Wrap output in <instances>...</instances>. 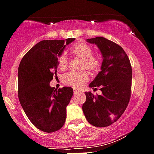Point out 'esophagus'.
I'll return each instance as SVG.
<instances>
[{
  "label": "esophagus",
  "mask_w": 154,
  "mask_h": 154,
  "mask_svg": "<svg viewBox=\"0 0 154 154\" xmlns=\"http://www.w3.org/2000/svg\"><path fill=\"white\" fill-rule=\"evenodd\" d=\"M73 92H74V94H75L79 93L80 91L79 90H77V89H73Z\"/></svg>",
  "instance_id": "obj_1"
}]
</instances>
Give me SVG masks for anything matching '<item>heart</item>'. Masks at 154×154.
I'll return each instance as SVG.
<instances>
[{
  "label": "heart",
  "mask_w": 154,
  "mask_h": 154,
  "mask_svg": "<svg viewBox=\"0 0 154 154\" xmlns=\"http://www.w3.org/2000/svg\"><path fill=\"white\" fill-rule=\"evenodd\" d=\"M70 52L83 59V68L91 71H95L100 65V59L93 55V49L85 43H77L70 48ZM57 65L60 69L64 70L68 66V58L65 54L60 55L57 60ZM88 80L87 72L71 71L63 76V82L66 85L74 88H79Z\"/></svg>",
  "instance_id": "1"
}]
</instances>
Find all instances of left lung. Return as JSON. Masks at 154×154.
I'll return each mask as SVG.
<instances>
[{
  "label": "left lung",
  "instance_id": "1",
  "mask_svg": "<svg viewBox=\"0 0 154 154\" xmlns=\"http://www.w3.org/2000/svg\"><path fill=\"white\" fill-rule=\"evenodd\" d=\"M101 52L103 62L89 87H100L101 95L85 92L82 109L86 119L96 127L112 125L122 115L131 97V69L130 60L122 47L103 37L87 39Z\"/></svg>",
  "mask_w": 154,
  "mask_h": 154
}]
</instances>
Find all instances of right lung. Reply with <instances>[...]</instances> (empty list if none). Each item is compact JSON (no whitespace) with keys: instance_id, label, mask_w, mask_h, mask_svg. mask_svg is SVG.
<instances>
[{"instance_id":"add662e5","label":"right lung","mask_w":154,"mask_h":154,"mask_svg":"<svg viewBox=\"0 0 154 154\" xmlns=\"http://www.w3.org/2000/svg\"><path fill=\"white\" fill-rule=\"evenodd\" d=\"M75 38L44 40L23 57L18 69V97L30 122L45 132L63 126L66 106L73 94L70 87L54 89L50 82L57 75L58 57Z\"/></svg>"}]
</instances>
